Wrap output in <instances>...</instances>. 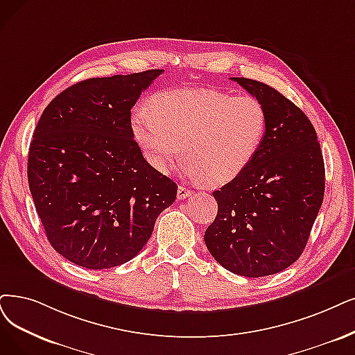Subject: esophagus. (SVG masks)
I'll list each match as a JSON object with an SVG mask.
<instances>
[{
	"instance_id": "obj_1",
	"label": "esophagus",
	"mask_w": 355,
	"mask_h": 355,
	"mask_svg": "<svg viewBox=\"0 0 355 355\" xmlns=\"http://www.w3.org/2000/svg\"><path fill=\"white\" fill-rule=\"evenodd\" d=\"M193 195V191L185 188V187H179L178 188V200H185V198L188 196H192Z\"/></svg>"
}]
</instances>
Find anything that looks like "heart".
Segmentation results:
<instances>
[{
  "mask_svg": "<svg viewBox=\"0 0 355 355\" xmlns=\"http://www.w3.org/2000/svg\"><path fill=\"white\" fill-rule=\"evenodd\" d=\"M150 107H137L131 116L134 138L148 162L167 173L182 153L189 175L211 185L242 175L268 128L263 103L250 94L178 89L159 93Z\"/></svg>",
  "mask_w": 355,
  "mask_h": 355,
  "instance_id": "heart-1",
  "label": "heart"
}]
</instances>
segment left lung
I'll use <instances>...</instances> for the list:
<instances>
[{"mask_svg": "<svg viewBox=\"0 0 355 355\" xmlns=\"http://www.w3.org/2000/svg\"><path fill=\"white\" fill-rule=\"evenodd\" d=\"M263 103L268 128L250 166L214 191L216 220L205 245L230 272L258 278L300 258L324 193V164L313 125L286 96L257 80L232 77Z\"/></svg>", "mask_w": 355, "mask_h": 355, "instance_id": "8db88e82", "label": "left lung"}]
</instances>
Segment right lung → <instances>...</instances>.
Returning a JSON list of instances; mask_svg holds the SVG:
<instances>
[{
	"mask_svg": "<svg viewBox=\"0 0 355 355\" xmlns=\"http://www.w3.org/2000/svg\"><path fill=\"white\" fill-rule=\"evenodd\" d=\"M162 73L80 81L56 96L36 125L31 193L51 246L78 266L131 261L176 200L178 185L147 163L131 128L132 106Z\"/></svg>",
	"mask_w": 355,
	"mask_h": 355,
	"instance_id": "add662e5",
	"label": "right lung"
}]
</instances>
